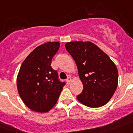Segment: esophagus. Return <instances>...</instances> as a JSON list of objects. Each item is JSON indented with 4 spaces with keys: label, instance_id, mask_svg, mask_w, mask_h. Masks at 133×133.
<instances>
[{
    "label": "esophagus",
    "instance_id": "34e87169",
    "mask_svg": "<svg viewBox=\"0 0 133 133\" xmlns=\"http://www.w3.org/2000/svg\"><path fill=\"white\" fill-rule=\"evenodd\" d=\"M70 81H71V78H70V77H69L66 78V83H67L68 84H69V83H70Z\"/></svg>",
    "mask_w": 133,
    "mask_h": 133
}]
</instances>
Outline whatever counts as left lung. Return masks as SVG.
I'll return each instance as SVG.
<instances>
[{
  "mask_svg": "<svg viewBox=\"0 0 133 133\" xmlns=\"http://www.w3.org/2000/svg\"><path fill=\"white\" fill-rule=\"evenodd\" d=\"M65 48L78 68L83 90L77 97L80 103L91 108L106 104L118 84V70L107 54L91 42L66 43Z\"/></svg>",
  "mask_w": 133,
  "mask_h": 133,
  "instance_id": "left-lung-1",
  "label": "left lung"
}]
</instances>
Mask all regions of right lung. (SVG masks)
Instances as JSON below:
<instances>
[{
	"label": "right lung",
	"instance_id": "1",
	"mask_svg": "<svg viewBox=\"0 0 133 133\" xmlns=\"http://www.w3.org/2000/svg\"><path fill=\"white\" fill-rule=\"evenodd\" d=\"M59 46L58 42L41 44L29 54L21 65L17 89L21 99L32 110L39 112L50 110L66 84L60 81L57 71L50 66Z\"/></svg>",
	"mask_w": 133,
	"mask_h": 133
}]
</instances>
